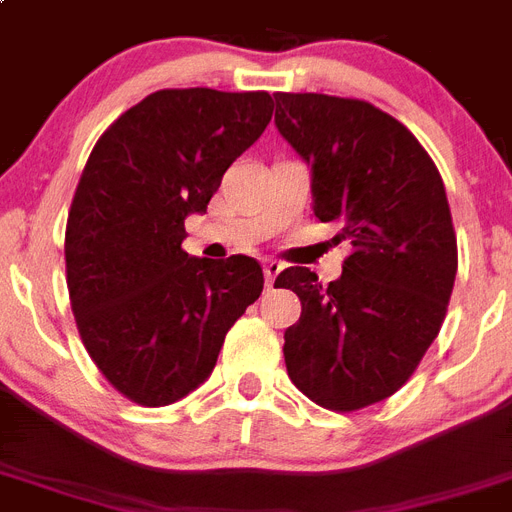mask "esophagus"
Masks as SVG:
<instances>
[{"mask_svg": "<svg viewBox=\"0 0 512 512\" xmlns=\"http://www.w3.org/2000/svg\"><path fill=\"white\" fill-rule=\"evenodd\" d=\"M263 270H265V281H268V286H273V281L278 278V273L283 270V265L278 263V260H265Z\"/></svg>", "mask_w": 512, "mask_h": 512, "instance_id": "obj_1", "label": "esophagus"}]
</instances>
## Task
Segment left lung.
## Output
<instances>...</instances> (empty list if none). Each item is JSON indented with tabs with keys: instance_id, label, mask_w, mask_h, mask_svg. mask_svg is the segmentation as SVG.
<instances>
[{
	"instance_id": "1",
	"label": "left lung",
	"mask_w": 512,
	"mask_h": 512,
	"mask_svg": "<svg viewBox=\"0 0 512 512\" xmlns=\"http://www.w3.org/2000/svg\"><path fill=\"white\" fill-rule=\"evenodd\" d=\"M276 127L309 166L315 216L354 244L328 286L309 268L276 278L302 302L286 369L325 409H364L414 375L445 320L458 270L445 184L419 140L367 101L278 93Z\"/></svg>"
}]
</instances>
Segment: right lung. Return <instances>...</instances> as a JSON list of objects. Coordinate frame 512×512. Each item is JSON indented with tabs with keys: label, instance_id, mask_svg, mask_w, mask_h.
Here are the masks:
<instances>
[{
	"label": "right lung",
	"instance_id": "right-lung-1",
	"mask_svg": "<svg viewBox=\"0 0 512 512\" xmlns=\"http://www.w3.org/2000/svg\"><path fill=\"white\" fill-rule=\"evenodd\" d=\"M273 98L158 90L103 132L75 190L64 260L90 359L140 406L203 385L244 309L263 291L257 260L192 257L184 218L205 213L231 163L270 122Z\"/></svg>",
	"mask_w": 512,
	"mask_h": 512
}]
</instances>
